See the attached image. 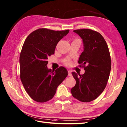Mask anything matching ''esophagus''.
I'll return each mask as SVG.
<instances>
[{"label": "esophagus", "mask_w": 127, "mask_h": 127, "mask_svg": "<svg viewBox=\"0 0 127 127\" xmlns=\"http://www.w3.org/2000/svg\"><path fill=\"white\" fill-rule=\"evenodd\" d=\"M68 76H71V71L70 70H68Z\"/></svg>", "instance_id": "1"}]
</instances>
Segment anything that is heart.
<instances>
[{"mask_svg":"<svg viewBox=\"0 0 127 127\" xmlns=\"http://www.w3.org/2000/svg\"><path fill=\"white\" fill-rule=\"evenodd\" d=\"M65 64L66 65H70V61H66V62H65Z\"/></svg>","mask_w":127,"mask_h":127,"instance_id":"heart-1","label":"heart"}]
</instances>
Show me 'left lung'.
Instances as JSON below:
<instances>
[{"mask_svg":"<svg viewBox=\"0 0 127 127\" xmlns=\"http://www.w3.org/2000/svg\"><path fill=\"white\" fill-rule=\"evenodd\" d=\"M73 32L81 37L83 51L79 59L83 75L72 72L76 85L71 89L72 95L82 102H90L98 98L106 87L111 68V60L107 45L98 32L90 29Z\"/></svg>","mask_w":127,"mask_h":127,"instance_id":"left-lung-1","label":"left lung"}]
</instances>
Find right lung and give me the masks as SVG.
Returning <instances> with one entry per match:
<instances>
[{
  "mask_svg": "<svg viewBox=\"0 0 127 127\" xmlns=\"http://www.w3.org/2000/svg\"><path fill=\"white\" fill-rule=\"evenodd\" d=\"M69 30L40 28L27 37L20 56V78L27 93L34 100L45 102L55 95L58 86L68 76L63 66L47 68L48 57L55 53L58 42Z\"/></svg>",
  "mask_w": 127,
  "mask_h": 127,
  "instance_id": "1",
  "label": "right lung"
}]
</instances>
